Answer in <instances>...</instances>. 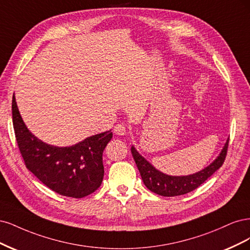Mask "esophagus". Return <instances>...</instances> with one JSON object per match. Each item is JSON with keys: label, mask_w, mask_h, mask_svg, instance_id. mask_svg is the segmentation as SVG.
I'll list each match as a JSON object with an SVG mask.
<instances>
[{"label": "esophagus", "mask_w": 250, "mask_h": 250, "mask_svg": "<svg viewBox=\"0 0 250 250\" xmlns=\"http://www.w3.org/2000/svg\"><path fill=\"white\" fill-rule=\"evenodd\" d=\"M113 132H114L116 135H118V136H124V135L126 134V128H125V126L124 125L119 124V125H116L114 126Z\"/></svg>", "instance_id": "1"}]
</instances>
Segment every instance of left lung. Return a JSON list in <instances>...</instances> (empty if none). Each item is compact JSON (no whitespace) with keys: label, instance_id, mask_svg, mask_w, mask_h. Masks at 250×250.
<instances>
[{"label":"left lung","instance_id":"obj_1","mask_svg":"<svg viewBox=\"0 0 250 250\" xmlns=\"http://www.w3.org/2000/svg\"><path fill=\"white\" fill-rule=\"evenodd\" d=\"M229 140V139L225 142L218 157L210 165L204 168L203 170L189 175H168L161 172L152 166L146 158H143L137 151L134 146H132L131 151L137 168H138L141 174L142 181L146 188L161 196L170 197L186 194V193L195 190L210 178L216 170H218L224 162L225 156H227Z\"/></svg>","mask_w":250,"mask_h":250}]
</instances>
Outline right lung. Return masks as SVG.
Listing matches in <instances>:
<instances>
[{"label":"right lung","instance_id":"1","mask_svg":"<svg viewBox=\"0 0 250 250\" xmlns=\"http://www.w3.org/2000/svg\"><path fill=\"white\" fill-rule=\"evenodd\" d=\"M12 120L19 148L26 167L60 195L82 198L98 189L104 179L103 151L112 139L111 130L71 146H54L30 132L12 98Z\"/></svg>","mask_w":250,"mask_h":250}]
</instances>
